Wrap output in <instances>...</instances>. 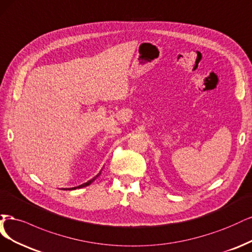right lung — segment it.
I'll use <instances>...</instances> for the list:
<instances>
[{
    "label": "right lung",
    "mask_w": 252,
    "mask_h": 252,
    "mask_svg": "<svg viewBox=\"0 0 252 252\" xmlns=\"http://www.w3.org/2000/svg\"><path fill=\"white\" fill-rule=\"evenodd\" d=\"M102 170V169H101ZM101 170H100V172L98 173V174H97L94 178H92V179L91 180H89V181H87L86 183H83V184H80V185H78V186H74V188H71V189H64V190H72V189H82V188H86V186H88V185H90L93 181H95L96 179H97V178H98L99 176H100V174H101Z\"/></svg>",
    "instance_id": "1"
}]
</instances>
